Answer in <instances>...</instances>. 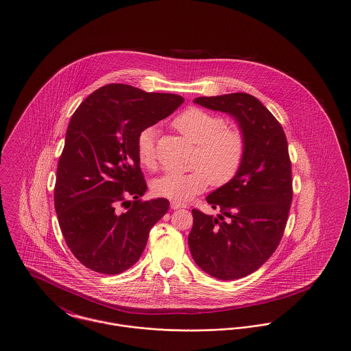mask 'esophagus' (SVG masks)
I'll return each mask as SVG.
<instances>
[{"instance_id": "1", "label": "esophagus", "mask_w": 351, "mask_h": 351, "mask_svg": "<svg viewBox=\"0 0 351 351\" xmlns=\"http://www.w3.org/2000/svg\"><path fill=\"white\" fill-rule=\"evenodd\" d=\"M180 208H185V205L182 202H178V201H171V209L176 210V209H180Z\"/></svg>"}]
</instances>
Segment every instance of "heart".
<instances>
[{
	"label": "heart",
	"instance_id": "b5f03b06",
	"mask_svg": "<svg viewBox=\"0 0 351 351\" xmlns=\"http://www.w3.org/2000/svg\"><path fill=\"white\" fill-rule=\"evenodd\" d=\"M173 128L196 143L193 169L189 172H168L152 183V192L172 201H188L212 183L222 186L230 183L242 167L246 155V138L233 128H223V119L200 108H189L172 122ZM154 128H146L136 136V158L142 167L155 169Z\"/></svg>",
	"mask_w": 351,
	"mask_h": 351
}]
</instances>
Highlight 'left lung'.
Wrapping results in <instances>:
<instances>
[{
  "mask_svg": "<svg viewBox=\"0 0 351 351\" xmlns=\"http://www.w3.org/2000/svg\"><path fill=\"white\" fill-rule=\"evenodd\" d=\"M204 108L230 114L246 138L242 167L206 201L217 217L193 209L188 237L196 265L219 280L247 276L279 246L292 202V171L282 125L247 93L197 97Z\"/></svg>",
  "mask_w": 351,
  "mask_h": 351,
  "instance_id": "8db88e82",
  "label": "left lung"
}]
</instances>
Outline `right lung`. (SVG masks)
Returning <instances> with one entry per match:
<instances>
[{
  "label": "right lung",
  "instance_id": "1",
  "mask_svg": "<svg viewBox=\"0 0 351 351\" xmlns=\"http://www.w3.org/2000/svg\"><path fill=\"white\" fill-rule=\"evenodd\" d=\"M184 99L108 84L69 121L53 191L59 226L71 252L92 271L116 275L138 262L151 228L169 201H143L147 191L136 136L168 117Z\"/></svg>",
  "mask_w": 351,
  "mask_h": 351
}]
</instances>
